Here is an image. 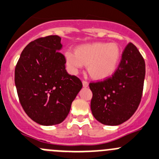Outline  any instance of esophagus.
I'll use <instances>...</instances> for the list:
<instances>
[{
    "instance_id": "1",
    "label": "esophagus",
    "mask_w": 159,
    "mask_h": 159,
    "mask_svg": "<svg viewBox=\"0 0 159 159\" xmlns=\"http://www.w3.org/2000/svg\"><path fill=\"white\" fill-rule=\"evenodd\" d=\"M83 86H84V87H87L89 86V84L88 82H87V81H83Z\"/></svg>"
}]
</instances>
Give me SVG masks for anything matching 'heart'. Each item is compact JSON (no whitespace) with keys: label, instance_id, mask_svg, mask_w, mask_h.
<instances>
[{"label":"heart","instance_id":"1","mask_svg":"<svg viewBox=\"0 0 159 159\" xmlns=\"http://www.w3.org/2000/svg\"><path fill=\"white\" fill-rule=\"evenodd\" d=\"M121 55V49L117 43L103 42L81 45L75 51L67 50L64 54L69 72L75 75L85 65L90 75L96 80L112 75L120 62Z\"/></svg>","mask_w":159,"mask_h":159}]
</instances>
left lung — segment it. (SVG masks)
<instances>
[{
    "instance_id": "8db88e82",
    "label": "left lung",
    "mask_w": 159,
    "mask_h": 159,
    "mask_svg": "<svg viewBox=\"0 0 159 159\" xmlns=\"http://www.w3.org/2000/svg\"><path fill=\"white\" fill-rule=\"evenodd\" d=\"M144 77V60L135 45L129 43L114 75L102 82L90 84L93 117L107 126L127 121L138 108Z\"/></svg>"
}]
</instances>
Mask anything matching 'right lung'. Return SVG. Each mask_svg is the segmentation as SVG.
Returning <instances> with one entry per match:
<instances>
[{
	"mask_svg": "<svg viewBox=\"0 0 159 159\" xmlns=\"http://www.w3.org/2000/svg\"><path fill=\"white\" fill-rule=\"evenodd\" d=\"M59 36L30 42L22 51L16 70L15 84L27 116L42 126H53L67 117L82 82L66 69Z\"/></svg>",
	"mask_w": 159,
	"mask_h": 159,
	"instance_id": "right-lung-1",
	"label": "right lung"
}]
</instances>
